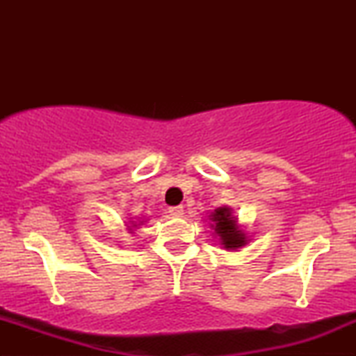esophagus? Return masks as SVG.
<instances>
[{
  "instance_id": "obj_1",
  "label": "esophagus",
  "mask_w": 356,
  "mask_h": 356,
  "mask_svg": "<svg viewBox=\"0 0 356 356\" xmlns=\"http://www.w3.org/2000/svg\"><path fill=\"white\" fill-rule=\"evenodd\" d=\"M168 212L172 213L173 217H181L184 213V209H183V206H173V207H170Z\"/></svg>"
}]
</instances>
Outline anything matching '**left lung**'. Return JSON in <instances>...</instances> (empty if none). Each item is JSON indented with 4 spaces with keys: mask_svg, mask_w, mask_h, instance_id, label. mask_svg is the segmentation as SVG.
Listing matches in <instances>:
<instances>
[{
    "mask_svg": "<svg viewBox=\"0 0 356 356\" xmlns=\"http://www.w3.org/2000/svg\"><path fill=\"white\" fill-rule=\"evenodd\" d=\"M211 228L213 235L218 238V243L223 250L238 251L240 248L246 246L248 238L245 228L240 225L238 218L233 216V209L230 206H220L209 216Z\"/></svg>",
    "mask_w": 356,
    "mask_h": 356,
    "instance_id": "left-lung-1",
    "label": "left lung"
}]
</instances>
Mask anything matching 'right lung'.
I'll return each instance as SVG.
<instances>
[{
    "label": "right lung",
    "instance_id": "add662e5",
    "mask_svg": "<svg viewBox=\"0 0 356 356\" xmlns=\"http://www.w3.org/2000/svg\"><path fill=\"white\" fill-rule=\"evenodd\" d=\"M144 218L143 220H140V218H138V220H133V218H129V225H126L128 227V230H129V233H134L136 232V228H139V225H144Z\"/></svg>",
    "mask_w": 356,
    "mask_h": 356
}]
</instances>
